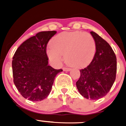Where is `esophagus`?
I'll return each mask as SVG.
<instances>
[{
	"label": "esophagus",
	"mask_w": 126,
	"mask_h": 126,
	"mask_svg": "<svg viewBox=\"0 0 126 126\" xmlns=\"http://www.w3.org/2000/svg\"><path fill=\"white\" fill-rule=\"evenodd\" d=\"M71 70V69L68 68V67H64L63 68V71H69Z\"/></svg>",
	"instance_id": "1"
}]
</instances>
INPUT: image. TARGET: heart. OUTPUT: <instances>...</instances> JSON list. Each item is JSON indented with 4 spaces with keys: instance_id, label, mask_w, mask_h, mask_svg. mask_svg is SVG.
<instances>
[{
    "instance_id": "obj_1",
    "label": "heart",
    "mask_w": 126,
    "mask_h": 126,
    "mask_svg": "<svg viewBox=\"0 0 126 126\" xmlns=\"http://www.w3.org/2000/svg\"><path fill=\"white\" fill-rule=\"evenodd\" d=\"M47 50L49 59L60 65L64 59L70 65L81 67L88 64L96 52V42L90 33L81 31L62 32L51 40Z\"/></svg>"
}]
</instances>
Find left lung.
<instances>
[{
	"label": "left lung",
	"mask_w": 126,
	"mask_h": 126,
	"mask_svg": "<svg viewBox=\"0 0 126 126\" xmlns=\"http://www.w3.org/2000/svg\"><path fill=\"white\" fill-rule=\"evenodd\" d=\"M90 33L96 42V52L90 65L80 70L76 86L84 98L98 100L109 93L115 81L117 59L106 41L94 32Z\"/></svg>",
	"instance_id": "8db88e82"
}]
</instances>
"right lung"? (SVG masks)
Returning <instances> with one entry per match:
<instances>
[{
	"instance_id": "right-lung-1",
	"label": "right lung",
	"mask_w": 126,
	"mask_h": 126,
	"mask_svg": "<svg viewBox=\"0 0 126 126\" xmlns=\"http://www.w3.org/2000/svg\"><path fill=\"white\" fill-rule=\"evenodd\" d=\"M55 31L39 32L18 47L13 59L14 83L25 98L33 102L42 101L51 92L52 84L62 69L48 65L47 45Z\"/></svg>"
}]
</instances>
